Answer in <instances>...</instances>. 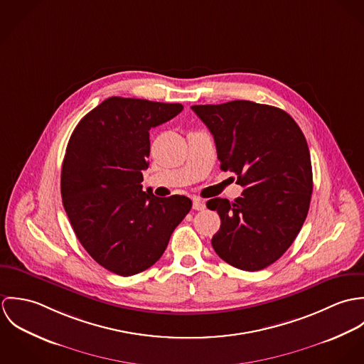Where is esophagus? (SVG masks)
I'll return each instance as SVG.
<instances>
[{
    "label": "esophagus",
    "mask_w": 364,
    "mask_h": 364,
    "mask_svg": "<svg viewBox=\"0 0 364 364\" xmlns=\"http://www.w3.org/2000/svg\"><path fill=\"white\" fill-rule=\"evenodd\" d=\"M193 208H195V210H205V208H206L205 200H202V199H199V198H195V199H193Z\"/></svg>",
    "instance_id": "1"
}]
</instances>
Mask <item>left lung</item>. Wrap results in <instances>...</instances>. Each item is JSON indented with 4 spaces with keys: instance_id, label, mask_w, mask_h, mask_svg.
<instances>
[{
    "instance_id": "8db88e82",
    "label": "left lung",
    "mask_w": 364,
    "mask_h": 364,
    "mask_svg": "<svg viewBox=\"0 0 364 364\" xmlns=\"http://www.w3.org/2000/svg\"><path fill=\"white\" fill-rule=\"evenodd\" d=\"M214 137L220 168L244 188L234 203L210 199L221 225L211 245L241 270L255 272L279 259L300 232L312 193L307 140L284 110L251 101L195 105Z\"/></svg>"
}]
</instances>
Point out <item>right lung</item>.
Returning <instances> with one entry per match:
<instances>
[{"label": "right lung", "instance_id": "1", "mask_svg": "<svg viewBox=\"0 0 364 364\" xmlns=\"http://www.w3.org/2000/svg\"><path fill=\"white\" fill-rule=\"evenodd\" d=\"M181 104L112 97L74 129L61 166V198L85 251L119 276L140 273L164 254L176 225L192 208L186 196L143 192L150 130Z\"/></svg>", "mask_w": 364, "mask_h": 364}]
</instances>
